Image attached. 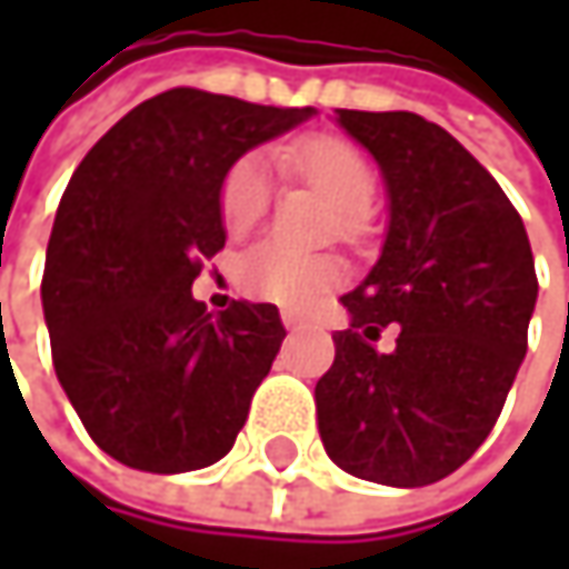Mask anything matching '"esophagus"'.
Returning a JSON list of instances; mask_svg holds the SVG:
<instances>
[{"instance_id":"esophagus-1","label":"esophagus","mask_w":569,"mask_h":569,"mask_svg":"<svg viewBox=\"0 0 569 569\" xmlns=\"http://www.w3.org/2000/svg\"><path fill=\"white\" fill-rule=\"evenodd\" d=\"M283 326L286 329H299V319L292 312H283Z\"/></svg>"}]
</instances>
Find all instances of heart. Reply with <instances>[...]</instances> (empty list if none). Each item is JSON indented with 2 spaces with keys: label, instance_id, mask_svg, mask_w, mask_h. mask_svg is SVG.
Wrapping results in <instances>:
<instances>
[{
  "label": "heart",
  "instance_id": "1",
  "mask_svg": "<svg viewBox=\"0 0 569 569\" xmlns=\"http://www.w3.org/2000/svg\"><path fill=\"white\" fill-rule=\"evenodd\" d=\"M286 171L302 177L326 197H332L346 210V223H356L376 193V171L359 148L342 138H306L280 151ZM273 187L263 158L247 154L240 158L220 183V223L230 237H243L253 230L267 207ZM349 270L339 257L322 253H299L283 243H260L253 247L240 267L237 283L260 302H277L286 309H306L319 296L346 283Z\"/></svg>",
  "mask_w": 569,
  "mask_h": 569
}]
</instances>
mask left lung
Masks as SVG:
<instances>
[{
  "instance_id": "obj_1",
  "label": "left lung",
  "mask_w": 569,
  "mask_h": 569,
  "mask_svg": "<svg viewBox=\"0 0 569 569\" xmlns=\"http://www.w3.org/2000/svg\"><path fill=\"white\" fill-rule=\"evenodd\" d=\"M389 183L379 263L342 296L352 326L316 382L326 455L349 475L425 488L491 435L527 352L533 253L501 183L445 128L411 111L336 108ZM386 325L392 353L375 342Z\"/></svg>"
}]
</instances>
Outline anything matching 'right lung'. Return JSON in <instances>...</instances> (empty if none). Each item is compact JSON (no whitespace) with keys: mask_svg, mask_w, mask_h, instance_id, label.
I'll use <instances>...</instances> for the list:
<instances>
[{"mask_svg":"<svg viewBox=\"0 0 569 569\" xmlns=\"http://www.w3.org/2000/svg\"><path fill=\"white\" fill-rule=\"evenodd\" d=\"M309 114L173 88L128 111L71 173L42 309L58 382L114 461L180 475L233 448L286 329L273 302L233 299L213 319L190 286L227 240L230 164Z\"/></svg>","mask_w":569,"mask_h":569,"instance_id":"add662e5","label":"right lung"}]
</instances>
